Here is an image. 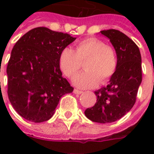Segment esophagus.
Returning <instances> with one entry per match:
<instances>
[{
  "label": "esophagus",
  "instance_id": "obj_1",
  "mask_svg": "<svg viewBox=\"0 0 154 154\" xmlns=\"http://www.w3.org/2000/svg\"><path fill=\"white\" fill-rule=\"evenodd\" d=\"M73 92L75 94H82L83 93V91H82L78 90V89H74Z\"/></svg>",
  "mask_w": 154,
  "mask_h": 154
}]
</instances>
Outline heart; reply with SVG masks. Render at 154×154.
<instances>
[{"instance_id":"obj_1","label":"heart","mask_w":154,"mask_h":154,"mask_svg":"<svg viewBox=\"0 0 154 154\" xmlns=\"http://www.w3.org/2000/svg\"><path fill=\"white\" fill-rule=\"evenodd\" d=\"M86 70L74 78V84L82 88L94 87L106 83L118 67L116 49L102 39L89 37L79 41L75 50L63 48L58 56V64L66 77L72 78L82 67Z\"/></svg>"}]
</instances>
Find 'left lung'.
<instances>
[{
  "instance_id": "obj_1",
  "label": "left lung",
  "mask_w": 154,
  "mask_h": 154,
  "mask_svg": "<svg viewBox=\"0 0 154 154\" xmlns=\"http://www.w3.org/2000/svg\"><path fill=\"white\" fill-rule=\"evenodd\" d=\"M100 33L115 48L118 67L110 83L95 91L97 102L85 110V115L93 122L106 124L122 118L134 106L142 82V65L139 47L127 35L116 29Z\"/></svg>"
}]
</instances>
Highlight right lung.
I'll return each instance as SVG.
<instances>
[{
  "instance_id": "add662e5",
  "label": "right lung",
  "mask_w": 154,
  "mask_h": 154,
  "mask_svg": "<svg viewBox=\"0 0 154 154\" xmlns=\"http://www.w3.org/2000/svg\"><path fill=\"white\" fill-rule=\"evenodd\" d=\"M75 39L67 33L38 27L15 43L6 68L7 94L13 108L24 119L46 121L61 97L72 92L73 87L63 77L58 56Z\"/></svg>"
}]
</instances>
